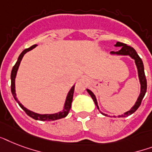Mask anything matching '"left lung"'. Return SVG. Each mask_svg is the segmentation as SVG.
I'll return each instance as SVG.
<instances>
[{"instance_id": "1", "label": "left lung", "mask_w": 152, "mask_h": 152, "mask_svg": "<svg viewBox=\"0 0 152 152\" xmlns=\"http://www.w3.org/2000/svg\"><path fill=\"white\" fill-rule=\"evenodd\" d=\"M115 46L117 47H121L120 50L117 51V52H114V51H111L110 54H116V55H129V57H131L132 59L135 60V63H136V65H137V71H138V76H139L140 83V95L138 99H137V101L136 102V103L132 108L130 109V110L125 112L124 114H121V115H118L119 118H125V117H127L129 115H131L132 113H133L135 111L137 110V109L139 108V106H140L141 104L142 99H144V95H145V93L147 91V80L146 76H145V74H144V64H143V61H142L141 58L139 57V55L137 54V51L135 50L134 49L131 47L129 46H127L126 44L122 43V42H118L116 43ZM88 92L89 93V95H91V97L92 98L93 101L95 102V106H97V108L99 110V107L98 106L97 99L95 98V95H94V93L90 91L89 89H87ZM100 111V110H99ZM100 113L103 115H106L105 113H102L100 111ZM115 117V116H113Z\"/></svg>"}]
</instances>
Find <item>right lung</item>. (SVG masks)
<instances>
[{
  "label": "right lung",
  "instance_id": "obj_1",
  "mask_svg": "<svg viewBox=\"0 0 152 152\" xmlns=\"http://www.w3.org/2000/svg\"><path fill=\"white\" fill-rule=\"evenodd\" d=\"M37 45H34V46H31L28 49H25L23 51L20 55L18 57V60L15 64L13 66L12 69V72H11V91H12V94L13 97L15 99V100L18 102V104L20 105V106L21 108L25 111V113H27V115L30 116L31 118H34V120H39V121H55L57 120V119H61V118H65L68 113H69V110L71 109L72 106V99H73V93H74V89H75V85L72 86V88L70 89V91L68 93L66 97V100H65V102H64V106L63 110L61 111V112H58V113H52V114H39V113H34V112H32V111L29 110L28 109H27L26 107L23 106L22 104L20 103V102L18 101L17 98H16V94H15V76H16V73H17L18 69H19V66H20V61L22 60L23 57L24 56V54L28 51L31 50L34 48L36 47Z\"/></svg>",
  "mask_w": 152,
  "mask_h": 152
}]
</instances>
